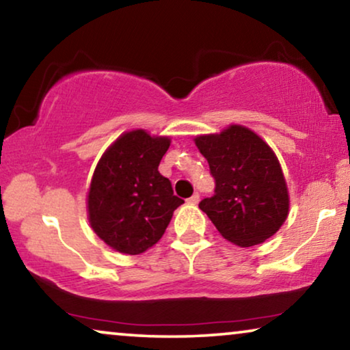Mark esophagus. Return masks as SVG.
Wrapping results in <instances>:
<instances>
[{"mask_svg": "<svg viewBox=\"0 0 350 350\" xmlns=\"http://www.w3.org/2000/svg\"><path fill=\"white\" fill-rule=\"evenodd\" d=\"M198 202H200V195H198V193H193L192 197H190V198L187 200L189 204H197Z\"/></svg>", "mask_w": 350, "mask_h": 350, "instance_id": "1", "label": "esophagus"}]
</instances>
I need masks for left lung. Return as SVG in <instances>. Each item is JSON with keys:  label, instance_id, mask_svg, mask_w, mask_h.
I'll use <instances>...</instances> for the list:
<instances>
[{"label": "left lung", "instance_id": "left-lung-1", "mask_svg": "<svg viewBox=\"0 0 350 350\" xmlns=\"http://www.w3.org/2000/svg\"><path fill=\"white\" fill-rule=\"evenodd\" d=\"M216 179L214 197L200 202L224 239L248 248L264 243L286 221L290 193L272 147L243 124L193 139Z\"/></svg>", "mask_w": 350, "mask_h": 350}]
</instances>
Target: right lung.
I'll use <instances>...</instances> for the list:
<instances>
[{
	"label": "right lung",
	"instance_id": "1",
	"mask_svg": "<svg viewBox=\"0 0 350 350\" xmlns=\"http://www.w3.org/2000/svg\"><path fill=\"white\" fill-rule=\"evenodd\" d=\"M170 136L131 129L102 153L86 195L88 221L113 251L141 254L158 243L174 209L184 202L158 172Z\"/></svg>",
	"mask_w": 350,
	"mask_h": 350
}]
</instances>
